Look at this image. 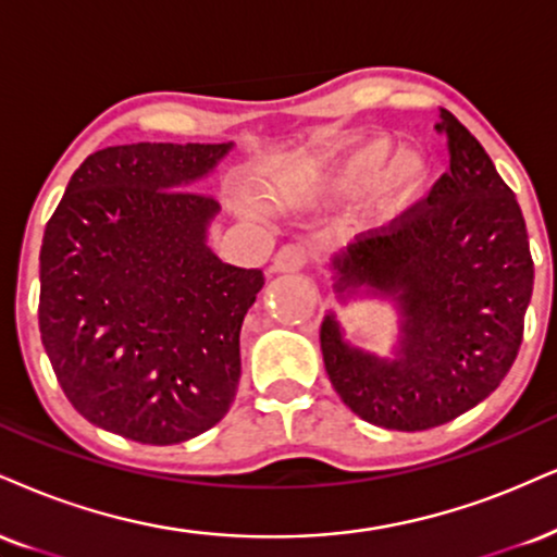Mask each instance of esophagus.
<instances>
[{
  "label": "esophagus",
  "mask_w": 557,
  "mask_h": 557,
  "mask_svg": "<svg viewBox=\"0 0 557 557\" xmlns=\"http://www.w3.org/2000/svg\"><path fill=\"white\" fill-rule=\"evenodd\" d=\"M308 264V251L300 244H287L274 253V272H298Z\"/></svg>",
  "instance_id": "obj_1"
}]
</instances>
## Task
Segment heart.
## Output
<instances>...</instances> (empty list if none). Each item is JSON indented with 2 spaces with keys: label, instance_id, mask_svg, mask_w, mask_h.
<instances>
[{
  "label": "heart",
  "instance_id": "obj_1",
  "mask_svg": "<svg viewBox=\"0 0 557 557\" xmlns=\"http://www.w3.org/2000/svg\"><path fill=\"white\" fill-rule=\"evenodd\" d=\"M381 181L376 210L384 220H394L410 212L431 191V163L418 150H405L392 160V143L373 137L347 156L324 191L334 197H355Z\"/></svg>",
  "mask_w": 557,
  "mask_h": 557
}]
</instances>
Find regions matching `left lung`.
<instances>
[{
    "instance_id": "left-lung-1",
    "label": "left lung",
    "mask_w": 557,
    "mask_h": 557,
    "mask_svg": "<svg viewBox=\"0 0 557 557\" xmlns=\"http://www.w3.org/2000/svg\"><path fill=\"white\" fill-rule=\"evenodd\" d=\"M451 171L388 231L334 257L337 290L368 287L399 311L394 358L343 339L334 313L321 352L339 399L366 423L428 431L491 397L524 337L534 261L524 214L470 129L441 109Z\"/></svg>"
}]
</instances>
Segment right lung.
Here are the masks:
<instances>
[{
	"mask_svg": "<svg viewBox=\"0 0 557 557\" xmlns=\"http://www.w3.org/2000/svg\"><path fill=\"white\" fill-rule=\"evenodd\" d=\"M231 147H106L46 223L38 326L59 386L92 425L171 446L236 399L240 324L264 274L214 257L207 225L220 207L191 189Z\"/></svg>",
	"mask_w": 557,
	"mask_h": 557,
	"instance_id": "add662e5",
	"label": "right lung"
}]
</instances>
